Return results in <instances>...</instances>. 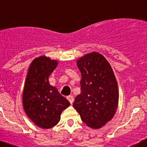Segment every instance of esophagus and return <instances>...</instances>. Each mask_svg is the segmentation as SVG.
I'll use <instances>...</instances> for the list:
<instances>
[{
    "mask_svg": "<svg viewBox=\"0 0 147 147\" xmlns=\"http://www.w3.org/2000/svg\"><path fill=\"white\" fill-rule=\"evenodd\" d=\"M67 100H69V103H70L71 105H72V104L73 103V102H74V97H73V96L69 95V96H68V97H67Z\"/></svg>",
    "mask_w": 147,
    "mask_h": 147,
    "instance_id": "obj_1",
    "label": "esophagus"
}]
</instances>
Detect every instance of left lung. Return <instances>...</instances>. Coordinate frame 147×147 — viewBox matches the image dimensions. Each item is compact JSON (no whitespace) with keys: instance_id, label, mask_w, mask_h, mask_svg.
Segmentation results:
<instances>
[{"instance_id":"obj_1","label":"left lung","mask_w":147,"mask_h":147,"mask_svg":"<svg viewBox=\"0 0 147 147\" xmlns=\"http://www.w3.org/2000/svg\"><path fill=\"white\" fill-rule=\"evenodd\" d=\"M82 75L81 93L73 107L89 127L100 129L115 116L119 101V89L112 68L97 52L87 53L77 60Z\"/></svg>"}]
</instances>
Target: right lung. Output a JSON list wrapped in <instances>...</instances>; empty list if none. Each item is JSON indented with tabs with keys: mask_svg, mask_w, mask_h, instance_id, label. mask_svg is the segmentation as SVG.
<instances>
[{
	"mask_svg": "<svg viewBox=\"0 0 147 147\" xmlns=\"http://www.w3.org/2000/svg\"><path fill=\"white\" fill-rule=\"evenodd\" d=\"M58 61L45 55L36 57L30 65L23 91V106L30 119L42 129L55 127L62 112L70 103L49 83V76Z\"/></svg>",
	"mask_w": 147,
	"mask_h": 147,
	"instance_id": "add662e5",
	"label": "right lung"
}]
</instances>
